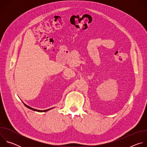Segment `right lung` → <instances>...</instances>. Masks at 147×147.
Returning a JSON list of instances; mask_svg holds the SVG:
<instances>
[{"label": "right lung", "mask_w": 147, "mask_h": 147, "mask_svg": "<svg viewBox=\"0 0 147 147\" xmlns=\"http://www.w3.org/2000/svg\"><path fill=\"white\" fill-rule=\"evenodd\" d=\"M24 105L27 107V108H29V109H31V110H32V111H36V112H47V111H49V109H47V110H44V111H40V110H37V109H34V108H31V107H30L29 106H28V105H26L25 103H24ZM52 109V108H51Z\"/></svg>", "instance_id": "add662e5"}]
</instances>
